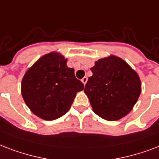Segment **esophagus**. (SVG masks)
I'll return each mask as SVG.
<instances>
[{
  "label": "esophagus",
  "instance_id": "1",
  "mask_svg": "<svg viewBox=\"0 0 159 159\" xmlns=\"http://www.w3.org/2000/svg\"><path fill=\"white\" fill-rule=\"evenodd\" d=\"M87 80H88V78H87V77H84L83 79H82V80H81V81H82V82H83V84H85L86 83H87Z\"/></svg>",
  "mask_w": 159,
  "mask_h": 159
}]
</instances>
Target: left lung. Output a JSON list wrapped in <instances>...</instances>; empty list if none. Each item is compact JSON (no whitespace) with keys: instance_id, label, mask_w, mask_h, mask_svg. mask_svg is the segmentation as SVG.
<instances>
[{"instance_id":"8db88e82","label":"left lung","mask_w":159,"mask_h":159,"mask_svg":"<svg viewBox=\"0 0 159 159\" xmlns=\"http://www.w3.org/2000/svg\"><path fill=\"white\" fill-rule=\"evenodd\" d=\"M93 75L85 84L93 112L109 121L124 117L132 110L141 93L138 74L116 56L99 60L90 69Z\"/></svg>"}]
</instances>
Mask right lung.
Returning <instances> with one entry per match:
<instances>
[{
	"label": "right lung",
	"instance_id": "add662e5",
	"mask_svg": "<svg viewBox=\"0 0 159 159\" xmlns=\"http://www.w3.org/2000/svg\"><path fill=\"white\" fill-rule=\"evenodd\" d=\"M66 62L60 54L50 53L38 60L22 80V97L30 109L41 119L54 120L66 114L76 93L84 88Z\"/></svg>",
	"mask_w": 159,
	"mask_h": 159
}]
</instances>
